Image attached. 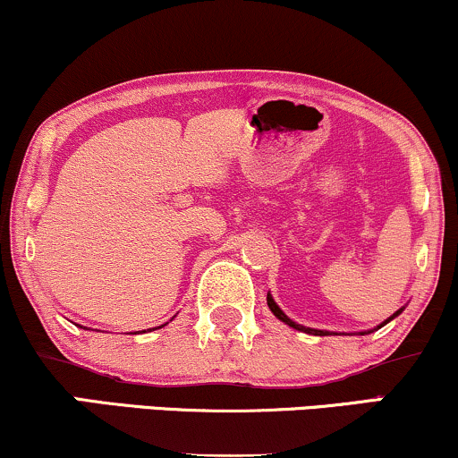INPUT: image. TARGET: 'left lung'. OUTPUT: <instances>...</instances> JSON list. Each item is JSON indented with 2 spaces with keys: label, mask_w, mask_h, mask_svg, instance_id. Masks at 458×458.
Here are the masks:
<instances>
[{
  "label": "left lung",
  "mask_w": 458,
  "mask_h": 458,
  "mask_svg": "<svg viewBox=\"0 0 458 458\" xmlns=\"http://www.w3.org/2000/svg\"><path fill=\"white\" fill-rule=\"evenodd\" d=\"M267 302H268V310H271V311H273V316H275V318H279V319H282V322H285V324H288V327H292V328H296V330H302V333H310V335H319V337H327V335H330V333H328V330L307 328V327H301V324L292 322V319H290L288 316H285V313H284L282 310H279V305H277V302H275V301H273V296H271V294H267ZM401 311H403V307H401V310H399V311H396V313H393V316H390V318L386 319V322H382V324H379V327H377V328H382V327H384V324H388V322H390V319H393V318H396V316H399V313H401ZM369 333H373V330H369ZM360 335H367V333H360Z\"/></svg>",
  "instance_id": "obj_1"
}]
</instances>
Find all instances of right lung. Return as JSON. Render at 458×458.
<instances>
[{"mask_svg": "<svg viewBox=\"0 0 458 458\" xmlns=\"http://www.w3.org/2000/svg\"><path fill=\"white\" fill-rule=\"evenodd\" d=\"M162 327H166V324H162ZM162 327H157V328H162Z\"/></svg>", "mask_w": 458, "mask_h": 458, "instance_id": "1", "label": "right lung"}]
</instances>
